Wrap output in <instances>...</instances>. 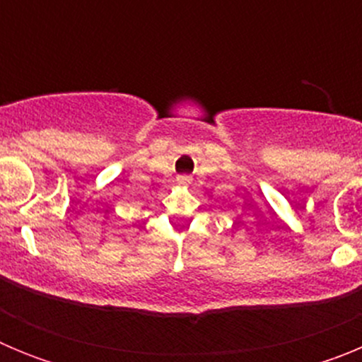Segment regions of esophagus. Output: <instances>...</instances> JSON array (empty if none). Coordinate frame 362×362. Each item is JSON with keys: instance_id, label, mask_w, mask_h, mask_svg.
<instances>
[{"instance_id": "obj_1", "label": "esophagus", "mask_w": 362, "mask_h": 362, "mask_svg": "<svg viewBox=\"0 0 362 362\" xmlns=\"http://www.w3.org/2000/svg\"><path fill=\"white\" fill-rule=\"evenodd\" d=\"M190 183H192L190 175H177V185H181V187H188Z\"/></svg>"}]
</instances>
